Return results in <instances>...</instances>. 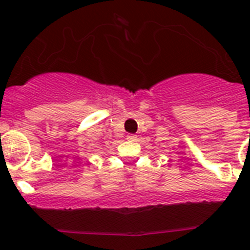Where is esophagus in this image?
Returning a JSON list of instances; mask_svg holds the SVG:
<instances>
[{
	"label": "esophagus",
	"mask_w": 250,
	"mask_h": 250,
	"mask_svg": "<svg viewBox=\"0 0 250 250\" xmlns=\"http://www.w3.org/2000/svg\"><path fill=\"white\" fill-rule=\"evenodd\" d=\"M127 139H128V140H130V141H135V140H136V135H133V134H129V135L127 136Z\"/></svg>",
	"instance_id": "esophagus-1"
}]
</instances>
